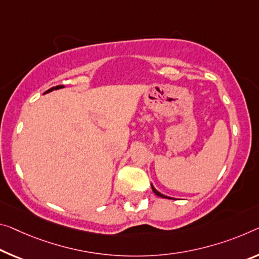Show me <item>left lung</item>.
<instances>
[{"label":"left lung","instance_id":"8db88e82","mask_svg":"<svg viewBox=\"0 0 259 259\" xmlns=\"http://www.w3.org/2000/svg\"><path fill=\"white\" fill-rule=\"evenodd\" d=\"M151 187H152V190H153V192H154V194L157 195V196H159V197H162V198H170V197L165 196V195H162L161 192H159V191L157 190V189H155L153 186H152V184H151Z\"/></svg>","mask_w":259,"mask_h":259}]
</instances>
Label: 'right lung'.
Segmentation results:
<instances>
[{
	"mask_svg": "<svg viewBox=\"0 0 259 259\" xmlns=\"http://www.w3.org/2000/svg\"><path fill=\"white\" fill-rule=\"evenodd\" d=\"M62 88H64L63 85H57V86H54V88H52V89H49V90H47L46 92H45L44 94H46V93H48V92H52V91H54V90H59V89H62Z\"/></svg>",
	"mask_w": 259,
	"mask_h": 259,
	"instance_id": "obj_1",
	"label": "right lung"
}]
</instances>
